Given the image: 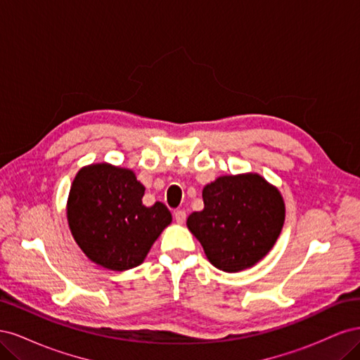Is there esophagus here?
Instances as JSON below:
<instances>
[{"label":"esophagus","instance_id":"obj_1","mask_svg":"<svg viewBox=\"0 0 360 360\" xmlns=\"http://www.w3.org/2000/svg\"><path fill=\"white\" fill-rule=\"evenodd\" d=\"M174 219H176L179 224H183L184 221H186V212L176 210V212H174Z\"/></svg>","mask_w":360,"mask_h":360}]
</instances>
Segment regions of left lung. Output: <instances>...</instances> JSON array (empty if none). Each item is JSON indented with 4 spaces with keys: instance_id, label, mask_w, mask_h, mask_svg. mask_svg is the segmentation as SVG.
<instances>
[{
    "instance_id": "obj_1",
    "label": "left lung",
    "mask_w": 360,
    "mask_h": 360,
    "mask_svg": "<svg viewBox=\"0 0 360 360\" xmlns=\"http://www.w3.org/2000/svg\"><path fill=\"white\" fill-rule=\"evenodd\" d=\"M204 209L186 225L210 263L226 274L255 266L276 243L285 202L276 186L257 172L221 176L202 189Z\"/></svg>"
}]
</instances>
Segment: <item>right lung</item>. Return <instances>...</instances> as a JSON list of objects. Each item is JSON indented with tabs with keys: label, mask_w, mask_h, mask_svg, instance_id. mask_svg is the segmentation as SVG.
I'll list each match as a JSON object with an SVG mask.
<instances>
[{
	"label": "right lung",
	"mask_w": 360,
	"mask_h": 360,
	"mask_svg": "<svg viewBox=\"0 0 360 360\" xmlns=\"http://www.w3.org/2000/svg\"><path fill=\"white\" fill-rule=\"evenodd\" d=\"M146 188L129 168L91 163L76 174L68 198L75 242L97 266L124 271L139 266L172 216L165 204H143Z\"/></svg>",
	"instance_id": "right-lung-1"
}]
</instances>
